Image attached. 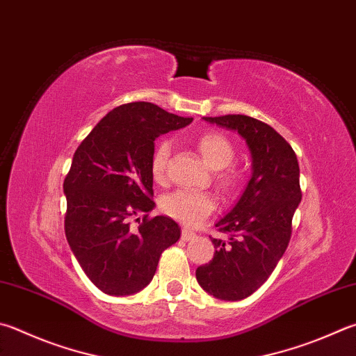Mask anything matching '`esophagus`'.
Masks as SVG:
<instances>
[{"mask_svg":"<svg viewBox=\"0 0 356 356\" xmlns=\"http://www.w3.org/2000/svg\"><path fill=\"white\" fill-rule=\"evenodd\" d=\"M195 236H196V234H193L191 230H186V229L182 230V240L184 241H188V240H191V238H195Z\"/></svg>","mask_w":356,"mask_h":356,"instance_id":"obj_1","label":"esophagus"}]
</instances>
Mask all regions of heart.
<instances>
[{
	"mask_svg": "<svg viewBox=\"0 0 356 356\" xmlns=\"http://www.w3.org/2000/svg\"><path fill=\"white\" fill-rule=\"evenodd\" d=\"M200 156L211 170H215V184L222 193H232L241 182V174L230 163L235 160L236 149L232 140L218 131H205L196 138ZM170 141L160 140L151 154L149 170L154 182H166ZM216 209V199L210 193L177 190L160 199V210L174 221L196 227Z\"/></svg>",
	"mask_w": 356,
	"mask_h": 356,
	"instance_id": "heart-1",
	"label": "heart"
}]
</instances>
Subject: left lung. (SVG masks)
<instances>
[{
  "label": "left lung",
  "mask_w": 356,
  "mask_h": 356,
  "mask_svg": "<svg viewBox=\"0 0 356 356\" xmlns=\"http://www.w3.org/2000/svg\"><path fill=\"white\" fill-rule=\"evenodd\" d=\"M204 120L236 131L252 154V179L229 215L216 222L229 241L211 238L215 255L196 269L197 283L207 293L221 300H241L269 279L288 248L302 199L299 163L291 145L266 122L245 115Z\"/></svg>",
  "instance_id": "left-lung-1"
}]
</instances>
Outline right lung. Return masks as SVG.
I'll use <instances>...</instances> for the list:
<instances>
[{"mask_svg":"<svg viewBox=\"0 0 356 356\" xmlns=\"http://www.w3.org/2000/svg\"><path fill=\"white\" fill-rule=\"evenodd\" d=\"M191 120L152 102H129L108 112L77 146L63 180L65 235L102 293L131 296L149 285L161 252L180 238L171 218L147 215L156 205L149 161L154 141ZM141 212L144 221L132 228L131 218Z\"/></svg>","mask_w":356,"mask_h":356,"instance_id":"obj_1","label":"right lung"}]
</instances>
